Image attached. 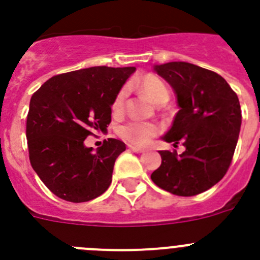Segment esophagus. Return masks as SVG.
I'll return each mask as SVG.
<instances>
[{
  "instance_id": "obj_1",
  "label": "esophagus",
  "mask_w": 260,
  "mask_h": 260,
  "mask_svg": "<svg viewBox=\"0 0 260 260\" xmlns=\"http://www.w3.org/2000/svg\"><path fill=\"white\" fill-rule=\"evenodd\" d=\"M128 148H130V151H133V152H135V153H142V152H144V150H143V148H141V147L128 146Z\"/></svg>"
}]
</instances>
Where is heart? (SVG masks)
<instances>
[{"mask_svg": "<svg viewBox=\"0 0 260 260\" xmlns=\"http://www.w3.org/2000/svg\"><path fill=\"white\" fill-rule=\"evenodd\" d=\"M138 87L155 104L161 105L169 100V89H168L167 84L156 75L148 74L143 77L138 82ZM126 95H127L126 88L119 89L113 103L114 110H119L123 107ZM156 132H157V128L153 125L138 122V121H132V122H127L126 125L119 127V135L125 141L130 142L132 144H137V146L147 143L156 134Z\"/></svg>", "mask_w": 260, "mask_h": 260, "instance_id": "1", "label": "heart"}]
</instances>
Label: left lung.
I'll use <instances>...</instances> for the list:
<instances>
[{
	"label": "left lung",
	"mask_w": 260,
	"mask_h": 260,
	"mask_svg": "<svg viewBox=\"0 0 260 260\" xmlns=\"http://www.w3.org/2000/svg\"><path fill=\"white\" fill-rule=\"evenodd\" d=\"M153 70L171 84L180 110L162 137L176 151H160L161 165L151 180L165 191L192 197L211 189L228 171L240 135L241 107L226 80L189 62H168Z\"/></svg>",
	"instance_id": "8db88e82"
}]
</instances>
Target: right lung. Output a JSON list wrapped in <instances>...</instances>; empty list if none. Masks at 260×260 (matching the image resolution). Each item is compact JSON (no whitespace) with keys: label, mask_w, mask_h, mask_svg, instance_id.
<instances>
[{"label":"right lung","mask_w":260,"mask_h":260,"mask_svg":"<svg viewBox=\"0 0 260 260\" xmlns=\"http://www.w3.org/2000/svg\"><path fill=\"white\" fill-rule=\"evenodd\" d=\"M135 68L93 66L48 79L29 102L27 144L34 171L63 201L98 198L112 182L123 142L109 138L93 151L84 139L104 132L112 105Z\"/></svg>","instance_id":"1"}]
</instances>
